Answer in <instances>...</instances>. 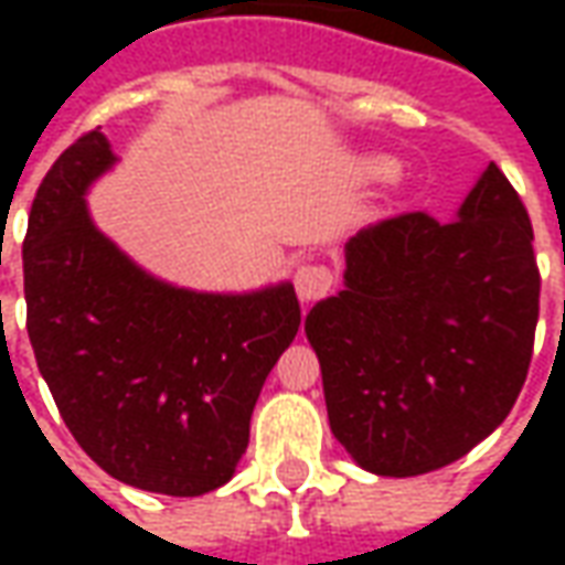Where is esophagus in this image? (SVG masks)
I'll return each mask as SVG.
<instances>
[{
	"instance_id": "obj_1",
	"label": "esophagus",
	"mask_w": 565,
	"mask_h": 565,
	"mask_svg": "<svg viewBox=\"0 0 565 565\" xmlns=\"http://www.w3.org/2000/svg\"><path fill=\"white\" fill-rule=\"evenodd\" d=\"M294 284L302 302H315L320 296H327V290L332 287V271L327 266H320V263H306V266L296 269Z\"/></svg>"
}]
</instances>
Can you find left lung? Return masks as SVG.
<instances>
[{
  "label": "left lung",
  "instance_id": "1",
  "mask_svg": "<svg viewBox=\"0 0 565 565\" xmlns=\"http://www.w3.org/2000/svg\"><path fill=\"white\" fill-rule=\"evenodd\" d=\"M344 290L308 311L332 436L412 478L484 441L526 381L539 320L533 223L490 162L457 221L408 211L344 245Z\"/></svg>",
  "mask_w": 565,
  "mask_h": 565
}]
</instances>
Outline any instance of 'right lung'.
<instances>
[{"mask_svg": "<svg viewBox=\"0 0 565 565\" xmlns=\"http://www.w3.org/2000/svg\"><path fill=\"white\" fill-rule=\"evenodd\" d=\"M115 160L90 129L44 174L23 238L26 332L96 466L150 493L202 497L245 454L266 375L299 330V299L287 281L196 294L139 269L84 202Z\"/></svg>", "mask_w": 565, "mask_h": 565, "instance_id": "add662e5", "label": "right lung"}]
</instances>
